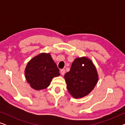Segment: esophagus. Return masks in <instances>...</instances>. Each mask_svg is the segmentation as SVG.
I'll return each instance as SVG.
<instances>
[{
    "label": "esophagus",
    "mask_w": 125,
    "mask_h": 125,
    "mask_svg": "<svg viewBox=\"0 0 125 125\" xmlns=\"http://www.w3.org/2000/svg\"><path fill=\"white\" fill-rule=\"evenodd\" d=\"M60 72H61V74H62V76H64V74H65V71L64 69H61V71H60Z\"/></svg>",
    "instance_id": "34e87169"
}]
</instances>
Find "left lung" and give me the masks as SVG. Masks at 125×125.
Wrapping results in <instances>:
<instances>
[{
  "label": "left lung",
  "instance_id": "1",
  "mask_svg": "<svg viewBox=\"0 0 125 125\" xmlns=\"http://www.w3.org/2000/svg\"><path fill=\"white\" fill-rule=\"evenodd\" d=\"M64 78L70 94L74 98H80L93 90L98 82V74L93 61L83 56L75 59Z\"/></svg>",
  "mask_w": 125,
  "mask_h": 125
}]
</instances>
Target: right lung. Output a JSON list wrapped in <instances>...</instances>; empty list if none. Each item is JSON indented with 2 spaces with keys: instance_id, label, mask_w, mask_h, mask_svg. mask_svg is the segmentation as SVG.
<instances>
[{
  "instance_id": "add662e5",
  "label": "right lung",
  "mask_w": 125,
  "mask_h": 125,
  "mask_svg": "<svg viewBox=\"0 0 125 125\" xmlns=\"http://www.w3.org/2000/svg\"><path fill=\"white\" fill-rule=\"evenodd\" d=\"M59 69L49 53H42L27 64L25 76L30 86L36 90L48 88L53 78L60 76Z\"/></svg>"
}]
</instances>
